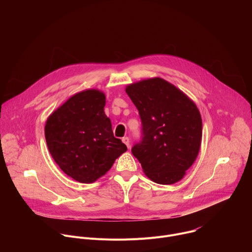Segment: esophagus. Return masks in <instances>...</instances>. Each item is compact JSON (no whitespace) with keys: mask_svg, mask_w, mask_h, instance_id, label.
I'll use <instances>...</instances> for the list:
<instances>
[{"mask_svg":"<svg viewBox=\"0 0 252 252\" xmlns=\"http://www.w3.org/2000/svg\"><path fill=\"white\" fill-rule=\"evenodd\" d=\"M122 140H123V142L125 143V145L127 147V149H129V147H130L129 146V138L127 136H125V137H123Z\"/></svg>","mask_w":252,"mask_h":252,"instance_id":"34e87169","label":"esophagus"}]
</instances>
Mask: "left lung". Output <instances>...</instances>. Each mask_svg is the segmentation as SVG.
Here are the masks:
<instances>
[{
    "mask_svg": "<svg viewBox=\"0 0 252 252\" xmlns=\"http://www.w3.org/2000/svg\"><path fill=\"white\" fill-rule=\"evenodd\" d=\"M126 92L141 121V138L132 155L153 182L181 181L200 148L202 122L195 103L160 78L131 84Z\"/></svg>",
    "mask_w": 252,
    "mask_h": 252,
    "instance_id": "8db88e82",
    "label": "left lung"
}]
</instances>
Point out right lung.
I'll return each mask as SVG.
<instances>
[{
	"label": "right lung",
	"instance_id": "right-lung-1",
	"mask_svg": "<svg viewBox=\"0 0 252 252\" xmlns=\"http://www.w3.org/2000/svg\"><path fill=\"white\" fill-rule=\"evenodd\" d=\"M104 105L101 92H81L55 111L45 126L54 160L65 174L83 184L95 182L127 150L115 137Z\"/></svg>",
	"mask_w": 252,
	"mask_h": 252
}]
</instances>
